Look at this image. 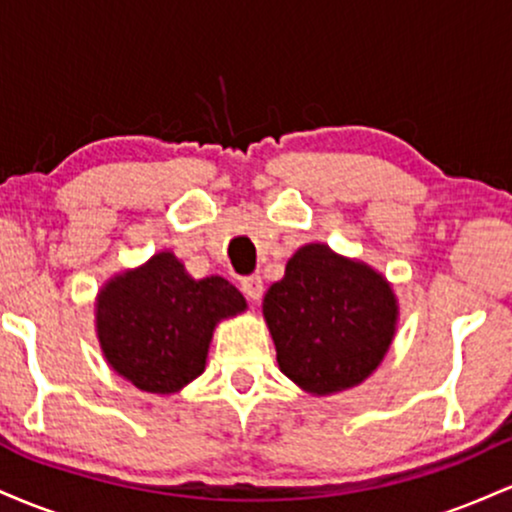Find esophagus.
Returning a JSON list of instances; mask_svg holds the SVG:
<instances>
[{
	"label": "esophagus",
	"mask_w": 512,
	"mask_h": 512,
	"mask_svg": "<svg viewBox=\"0 0 512 512\" xmlns=\"http://www.w3.org/2000/svg\"><path fill=\"white\" fill-rule=\"evenodd\" d=\"M240 289H243L245 296L250 298V301H260L262 293H264V281L262 276H248V279L240 281Z\"/></svg>",
	"instance_id": "esophagus-1"
}]
</instances>
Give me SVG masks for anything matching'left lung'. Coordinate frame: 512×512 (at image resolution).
I'll return each mask as SVG.
<instances>
[{
  "label": "left lung",
  "mask_w": 512,
  "mask_h": 512,
  "mask_svg": "<svg viewBox=\"0 0 512 512\" xmlns=\"http://www.w3.org/2000/svg\"><path fill=\"white\" fill-rule=\"evenodd\" d=\"M262 313L281 373L310 395H334L380 366L399 310L383 274L310 243L269 286Z\"/></svg>",
  "instance_id": "obj_1"
}]
</instances>
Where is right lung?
I'll use <instances>...</instances> for the list:
<instances>
[{"instance_id":"1","label":"right lung","mask_w":512,"mask_h":512,"mask_svg":"<svg viewBox=\"0 0 512 512\" xmlns=\"http://www.w3.org/2000/svg\"><path fill=\"white\" fill-rule=\"evenodd\" d=\"M245 310L223 276L192 279L173 252L113 276L98 293L96 330L113 370L154 395H173L204 373L214 327Z\"/></svg>"}]
</instances>
